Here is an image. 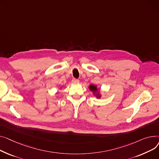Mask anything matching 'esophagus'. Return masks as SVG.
<instances>
[{"mask_svg":"<svg viewBox=\"0 0 159 159\" xmlns=\"http://www.w3.org/2000/svg\"><path fill=\"white\" fill-rule=\"evenodd\" d=\"M72 83H74V84H77V83H79V80L78 79H76V78H73L72 80Z\"/></svg>","mask_w":159,"mask_h":159,"instance_id":"34e87169","label":"esophagus"}]
</instances>
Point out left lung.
<instances>
[{"label":"left lung","instance_id":"8db88e82","mask_svg":"<svg viewBox=\"0 0 159 159\" xmlns=\"http://www.w3.org/2000/svg\"><path fill=\"white\" fill-rule=\"evenodd\" d=\"M89 89L91 91H93V92H96L97 91V88L95 85H91L89 86ZM99 97V96H98Z\"/></svg>","mask_w":159,"mask_h":159}]
</instances>
